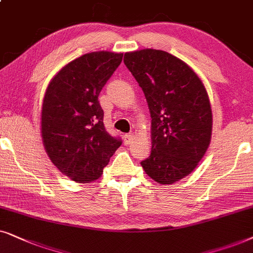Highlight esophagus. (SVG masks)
Listing matches in <instances>:
<instances>
[{"mask_svg":"<svg viewBox=\"0 0 253 253\" xmlns=\"http://www.w3.org/2000/svg\"><path fill=\"white\" fill-rule=\"evenodd\" d=\"M132 140H133V134L129 133V134H125L124 135V141L126 144H129L132 142Z\"/></svg>","mask_w":253,"mask_h":253,"instance_id":"esophagus-1","label":"esophagus"}]
</instances>
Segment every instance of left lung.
<instances>
[{"label":"left lung","mask_w":253,"mask_h":253,"mask_svg":"<svg viewBox=\"0 0 253 253\" xmlns=\"http://www.w3.org/2000/svg\"><path fill=\"white\" fill-rule=\"evenodd\" d=\"M124 62L146 96L151 116V153L141 162L160 184H172L198 166L211 142V109L205 85L172 54L126 53Z\"/></svg>","instance_id":"left-lung-1"}]
</instances>
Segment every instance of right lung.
Here are the masks:
<instances>
[{
  "mask_svg": "<svg viewBox=\"0 0 253 253\" xmlns=\"http://www.w3.org/2000/svg\"><path fill=\"white\" fill-rule=\"evenodd\" d=\"M123 53L92 52L63 67L43 97L42 135L46 153L63 174L79 183L102 176L121 146L104 126L98 96L123 61Z\"/></svg>",
  "mask_w": 253,
  "mask_h": 253,
  "instance_id": "right-lung-1",
  "label": "right lung"
}]
</instances>
